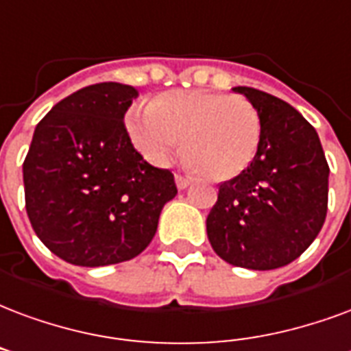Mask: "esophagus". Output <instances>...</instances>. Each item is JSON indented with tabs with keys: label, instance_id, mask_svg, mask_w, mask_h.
<instances>
[{
	"label": "esophagus",
	"instance_id": "1",
	"mask_svg": "<svg viewBox=\"0 0 351 351\" xmlns=\"http://www.w3.org/2000/svg\"><path fill=\"white\" fill-rule=\"evenodd\" d=\"M175 182H176V188L178 189H186L191 184V178L188 176H182V175H175Z\"/></svg>",
	"mask_w": 351,
	"mask_h": 351
}]
</instances>
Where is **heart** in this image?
I'll list each match as a JSON object with an SVG mask.
<instances>
[{
  "mask_svg": "<svg viewBox=\"0 0 351 351\" xmlns=\"http://www.w3.org/2000/svg\"><path fill=\"white\" fill-rule=\"evenodd\" d=\"M128 136L154 165H165L182 140L184 158L212 180H230L253 163L262 121L241 96L212 90H173L126 113Z\"/></svg>",
  "mask_w": 351,
  "mask_h": 351,
  "instance_id": "heart-1",
  "label": "heart"
}]
</instances>
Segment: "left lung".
Instances as JSON below:
<instances>
[{
  "label": "left lung",
  "mask_w": 351,
  "mask_h": 351,
  "mask_svg": "<svg viewBox=\"0 0 351 351\" xmlns=\"http://www.w3.org/2000/svg\"><path fill=\"white\" fill-rule=\"evenodd\" d=\"M258 111L262 141L241 175L219 186L206 217L212 247L247 269L287 266L320 232L328 214L329 167L316 130L290 104L234 87Z\"/></svg>",
  "instance_id": "1"
}]
</instances>
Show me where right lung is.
<instances>
[{
  "label": "right lung",
  "instance_id": "obj_1",
  "mask_svg": "<svg viewBox=\"0 0 351 351\" xmlns=\"http://www.w3.org/2000/svg\"><path fill=\"white\" fill-rule=\"evenodd\" d=\"M124 83H96L56 104L37 124L23 162L33 230L59 258L85 268L143 253L175 176L143 160L124 128L137 98Z\"/></svg>",
  "mask_w": 351,
  "mask_h": 351
}]
</instances>
